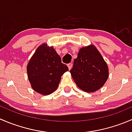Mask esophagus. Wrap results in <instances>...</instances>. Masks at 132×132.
<instances>
[{"instance_id":"esophagus-1","label":"esophagus","mask_w":132,"mask_h":132,"mask_svg":"<svg viewBox=\"0 0 132 132\" xmlns=\"http://www.w3.org/2000/svg\"><path fill=\"white\" fill-rule=\"evenodd\" d=\"M68 68H69V70H71V68H72V66H73V64H72V63H69L68 64Z\"/></svg>"}]
</instances>
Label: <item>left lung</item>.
Wrapping results in <instances>:
<instances>
[{
  "label": "left lung",
  "instance_id": "1",
  "mask_svg": "<svg viewBox=\"0 0 132 132\" xmlns=\"http://www.w3.org/2000/svg\"><path fill=\"white\" fill-rule=\"evenodd\" d=\"M70 73L77 86L87 93L100 89L109 77L107 63L93 45L80 49Z\"/></svg>",
  "mask_w": 132,
  "mask_h": 132
}]
</instances>
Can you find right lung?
I'll list each match as a JSON object with an SVG mask.
<instances>
[{
  "label": "right lung",
  "mask_w": 132,
  "mask_h": 132,
  "mask_svg": "<svg viewBox=\"0 0 132 132\" xmlns=\"http://www.w3.org/2000/svg\"><path fill=\"white\" fill-rule=\"evenodd\" d=\"M68 68L52 46L40 45L30 58L27 71L31 87L37 93L48 95L57 89L61 76Z\"/></svg>",
  "instance_id": "add662e5"
}]
</instances>
